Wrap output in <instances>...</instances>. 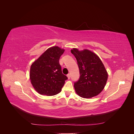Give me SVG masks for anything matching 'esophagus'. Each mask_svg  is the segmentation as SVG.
I'll return each instance as SVG.
<instances>
[{"instance_id": "34e87169", "label": "esophagus", "mask_w": 134, "mask_h": 134, "mask_svg": "<svg viewBox=\"0 0 134 134\" xmlns=\"http://www.w3.org/2000/svg\"><path fill=\"white\" fill-rule=\"evenodd\" d=\"M67 76H68V79H69L70 78V74H68V75H67Z\"/></svg>"}]
</instances>
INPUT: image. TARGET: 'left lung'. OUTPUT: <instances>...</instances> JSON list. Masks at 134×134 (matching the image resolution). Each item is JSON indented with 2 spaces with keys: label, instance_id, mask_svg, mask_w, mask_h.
<instances>
[{
  "label": "left lung",
  "instance_id": "left-lung-1",
  "mask_svg": "<svg viewBox=\"0 0 134 134\" xmlns=\"http://www.w3.org/2000/svg\"><path fill=\"white\" fill-rule=\"evenodd\" d=\"M75 57L79 69L80 77L74 82L75 90L79 96L90 98L97 96L103 90L108 74L102 61L88 50H71Z\"/></svg>",
  "mask_w": 134,
  "mask_h": 134
}]
</instances>
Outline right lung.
<instances>
[{
    "label": "right lung",
    "instance_id": "1",
    "mask_svg": "<svg viewBox=\"0 0 134 134\" xmlns=\"http://www.w3.org/2000/svg\"><path fill=\"white\" fill-rule=\"evenodd\" d=\"M64 50L58 46L48 49L32 64L30 79L35 90L41 94L54 96L58 94L68 77L63 74L59 63Z\"/></svg>",
    "mask_w": 134,
    "mask_h": 134
}]
</instances>
